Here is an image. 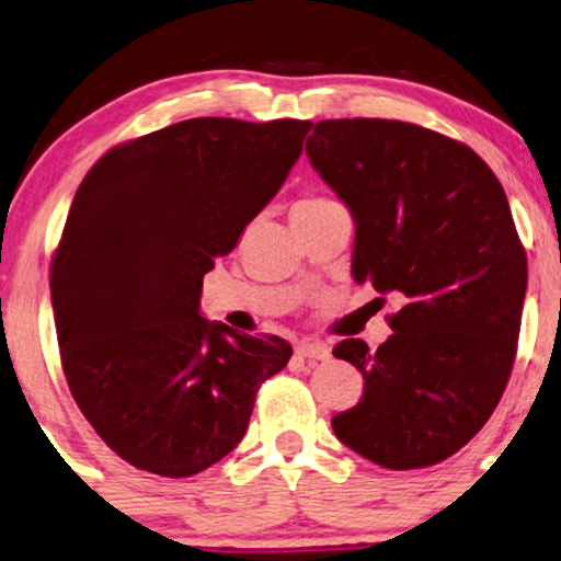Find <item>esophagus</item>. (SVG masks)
I'll use <instances>...</instances> for the list:
<instances>
[{
	"instance_id": "1",
	"label": "esophagus",
	"mask_w": 561,
	"mask_h": 561,
	"mask_svg": "<svg viewBox=\"0 0 561 561\" xmlns=\"http://www.w3.org/2000/svg\"><path fill=\"white\" fill-rule=\"evenodd\" d=\"M296 356L301 358H312V362H322V358L330 356L328 345L324 343H317V341H301L296 345Z\"/></svg>"
}]
</instances>
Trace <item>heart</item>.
<instances>
[{
  "instance_id": "heart-1",
  "label": "heart",
  "mask_w": 561,
  "mask_h": 561,
  "mask_svg": "<svg viewBox=\"0 0 561 561\" xmlns=\"http://www.w3.org/2000/svg\"><path fill=\"white\" fill-rule=\"evenodd\" d=\"M333 203V199H324V197H301L299 203H296L294 210H312V207H320V205H328Z\"/></svg>"
}]
</instances>
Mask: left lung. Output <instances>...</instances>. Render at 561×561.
<instances>
[{
  "label": "left lung",
  "instance_id": "obj_1",
  "mask_svg": "<svg viewBox=\"0 0 561 561\" xmlns=\"http://www.w3.org/2000/svg\"><path fill=\"white\" fill-rule=\"evenodd\" d=\"M307 156L356 220L354 280L400 301L377 351L333 348L364 375L333 432L390 471L447 460L513 375L528 260L507 195L468 145L411 122H317Z\"/></svg>",
  "mask_w": 561,
  "mask_h": 561
}]
</instances>
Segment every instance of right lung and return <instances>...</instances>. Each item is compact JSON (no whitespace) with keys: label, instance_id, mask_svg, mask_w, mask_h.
<instances>
[{"label":"right lung","instance_id":"add662e5","mask_svg":"<svg viewBox=\"0 0 561 561\" xmlns=\"http://www.w3.org/2000/svg\"><path fill=\"white\" fill-rule=\"evenodd\" d=\"M312 122L199 116L114 145L75 192L51 257L69 392L140 471L186 479L244 437L254 398L291 358L278 335L199 317L231 252L299 161Z\"/></svg>","mask_w":561,"mask_h":561}]
</instances>
